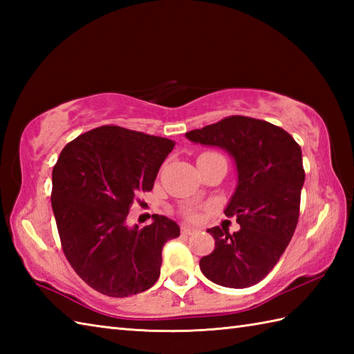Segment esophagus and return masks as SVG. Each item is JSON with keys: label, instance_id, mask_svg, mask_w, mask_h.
<instances>
[{"label": "esophagus", "instance_id": "obj_1", "mask_svg": "<svg viewBox=\"0 0 354 354\" xmlns=\"http://www.w3.org/2000/svg\"><path fill=\"white\" fill-rule=\"evenodd\" d=\"M181 231H183V234H192V232H194L196 230L192 228V227H189V225H183Z\"/></svg>", "mask_w": 354, "mask_h": 354}]
</instances>
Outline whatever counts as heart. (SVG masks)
<instances>
[{
  "mask_svg": "<svg viewBox=\"0 0 354 354\" xmlns=\"http://www.w3.org/2000/svg\"><path fill=\"white\" fill-rule=\"evenodd\" d=\"M204 155H209V153H204ZM187 213H189V214H194V213H193V209H192V208H189V209H187Z\"/></svg>",
  "mask_w": 354,
  "mask_h": 354,
  "instance_id": "obj_1",
  "label": "heart"
}]
</instances>
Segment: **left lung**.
Wrapping results in <instances>:
<instances>
[{
  "instance_id": "obj_1",
  "label": "left lung",
  "mask_w": 354,
  "mask_h": 354,
  "mask_svg": "<svg viewBox=\"0 0 354 354\" xmlns=\"http://www.w3.org/2000/svg\"><path fill=\"white\" fill-rule=\"evenodd\" d=\"M193 142L221 147L236 162L237 187L225 208L240 230L214 227V251L202 257V274L225 288L257 284L280 260L295 232L304 184L301 147L281 127L232 115L185 133Z\"/></svg>"
}]
</instances>
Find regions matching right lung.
<instances>
[{
  "instance_id": "right-lung-1",
  "label": "right lung",
  "mask_w": 354,
  "mask_h": 354,
  "mask_svg": "<svg viewBox=\"0 0 354 354\" xmlns=\"http://www.w3.org/2000/svg\"><path fill=\"white\" fill-rule=\"evenodd\" d=\"M175 141L100 126L64 147L53 167L51 207L66 260L108 297L145 292L161 272L162 246L179 236L175 221L153 214L145 228L126 217L140 192L153 189Z\"/></svg>"
}]
</instances>
